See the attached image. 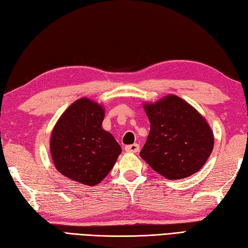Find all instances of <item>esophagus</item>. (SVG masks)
I'll return each mask as SVG.
<instances>
[{"label": "esophagus", "instance_id": "34e87169", "mask_svg": "<svg viewBox=\"0 0 248 248\" xmlns=\"http://www.w3.org/2000/svg\"><path fill=\"white\" fill-rule=\"evenodd\" d=\"M124 150L127 152H133V154H135V152H139L140 150V145L139 144H132V145H127L124 147Z\"/></svg>", "mask_w": 248, "mask_h": 248}]
</instances>
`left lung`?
<instances>
[{
  "instance_id": "8db88e82",
  "label": "left lung",
  "mask_w": 248,
  "mask_h": 248,
  "mask_svg": "<svg viewBox=\"0 0 248 248\" xmlns=\"http://www.w3.org/2000/svg\"><path fill=\"white\" fill-rule=\"evenodd\" d=\"M150 132L140 155L170 180L197 172L209 159L214 138L207 121L177 96L145 105Z\"/></svg>"
}]
</instances>
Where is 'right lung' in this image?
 <instances>
[{
  "instance_id": "add662e5",
  "label": "right lung",
  "mask_w": 248,
  "mask_h": 248,
  "mask_svg": "<svg viewBox=\"0 0 248 248\" xmlns=\"http://www.w3.org/2000/svg\"><path fill=\"white\" fill-rule=\"evenodd\" d=\"M104 110L86 98L62 115L50 141L51 155L62 175L86 186L102 181L112 170L121 147L102 129Z\"/></svg>"
}]
</instances>
